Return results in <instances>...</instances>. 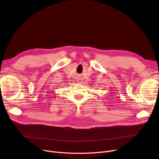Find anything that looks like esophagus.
<instances>
[{
  "label": "esophagus",
  "instance_id": "obj_1",
  "mask_svg": "<svg viewBox=\"0 0 159 159\" xmlns=\"http://www.w3.org/2000/svg\"><path fill=\"white\" fill-rule=\"evenodd\" d=\"M81 82H82V81H81L80 80H78V82H79V83H81Z\"/></svg>",
  "mask_w": 159,
  "mask_h": 159
}]
</instances>
